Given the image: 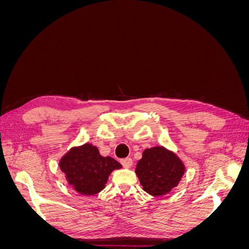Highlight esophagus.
<instances>
[{
  "label": "esophagus",
  "instance_id": "esophagus-1",
  "mask_svg": "<svg viewBox=\"0 0 249 249\" xmlns=\"http://www.w3.org/2000/svg\"><path fill=\"white\" fill-rule=\"evenodd\" d=\"M120 163H122V165L124 168H130L133 165V160L131 158H125V159L120 160Z\"/></svg>",
  "mask_w": 249,
  "mask_h": 249
}]
</instances>
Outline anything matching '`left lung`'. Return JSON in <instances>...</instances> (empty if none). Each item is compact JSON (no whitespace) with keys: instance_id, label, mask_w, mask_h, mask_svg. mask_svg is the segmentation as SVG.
Instances as JSON below:
<instances>
[{"instance_id":"1","label":"left lung","mask_w":249,"mask_h":249,"mask_svg":"<svg viewBox=\"0 0 249 249\" xmlns=\"http://www.w3.org/2000/svg\"><path fill=\"white\" fill-rule=\"evenodd\" d=\"M135 172L143 190L153 196H162L178 186L184 176L185 165L175 153L155 146L143 152Z\"/></svg>"}]
</instances>
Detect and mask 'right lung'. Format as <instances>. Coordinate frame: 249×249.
I'll use <instances>...</instances> for the list:
<instances>
[{"instance_id":"1","label":"right lung","mask_w":249,"mask_h":249,"mask_svg":"<svg viewBox=\"0 0 249 249\" xmlns=\"http://www.w3.org/2000/svg\"><path fill=\"white\" fill-rule=\"evenodd\" d=\"M59 166L73 190L83 195L101 192L110 173L123 167L113 158L101 156L97 147L90 143L70 149L61 158Z\"/></svg>"}]
</instances>
